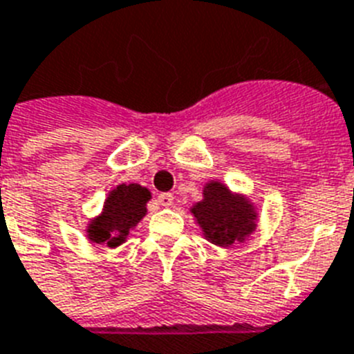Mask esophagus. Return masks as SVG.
<instances>
[{"instance_id":"obj_1","label":"esophagus","mask_w":354,"mask_h":354,"mask_svg":"<svg viewBox=\"0 0 354 354\" xmlns=\"http://www.w3.org/2000/svg\"><path fill=\"white\" fill-rule=\"evenodd\" d=\"M157 202H159L162 207L171 206V204H174V195H171V193H161V195L157 197Z\"/></svg>"}]
</instances>
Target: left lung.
Listing matches in <instances>:
<instances>
[{
    "instance_id": "obj_1",
    "label": "left lung",
    "mask_w": 354,
    "mask_h": 354,
    "mask_svg": "<svg viewBox=\"0 0 354 354\" xmlns=\"http://www.w3.org/2000/svg\"><path fill=\"white\" fill-rule=\"evenodd\" d=\"M198 225L214 245L231 247L243 241L256 227V213L249 202L234 197L223 184L209 183L204 188V201L192 207Z\"/></svg>"
}]
</instances>
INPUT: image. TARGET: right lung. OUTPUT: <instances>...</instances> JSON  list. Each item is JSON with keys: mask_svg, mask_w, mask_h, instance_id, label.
Listing matches in <instances>:
<instances>
[{"mask_svg": "<svg viewBox=\"0 0 354 354\" xmlns=\"http://www.w3.org/2000/svg\"><path fill=\"white\" fill-rule=\"evenodd\" d=\"M148 198L150 192L140 184H120L109 193L102 216L91 222L89 240L109 247L122 245L131 229L147 214Z\"/></svg>", "mask_w": 354, "mask_h": 354, "instance_id": "1", "label": "right lung"}]
</instances>
